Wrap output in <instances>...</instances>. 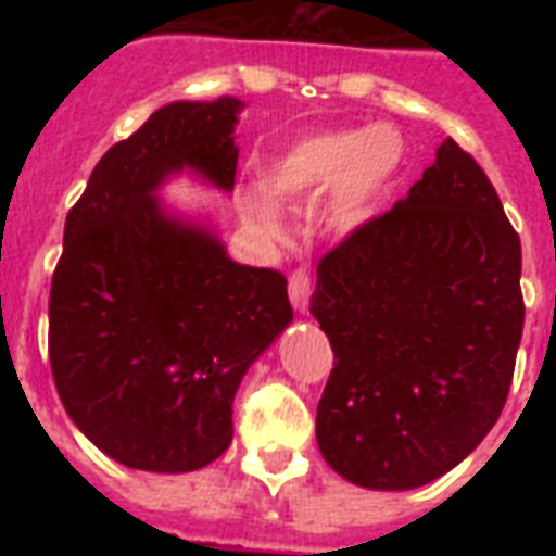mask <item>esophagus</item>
I'll list each match as a JSON object with an SVG mask.
<instances>
[{
	"instance_id": "34e87169",
	"label": "esophagus",
	"mask_w": 556,
	"mask_h": 556,
	"mask_svg": "<svg viewBox=\"0 0 556 556\" xmlns=\"http://www.w3.org/2000/svg\"><path fill=\"white\" fill-rule=\"evenodd\" d=\"M312 274L305 268H296L288 279V296H291V305H294L296 312H305L308 308V296H312Z\"/></svg>"
}]
</instances>
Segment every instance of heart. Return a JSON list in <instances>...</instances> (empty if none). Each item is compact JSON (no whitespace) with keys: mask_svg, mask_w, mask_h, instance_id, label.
I'll return each instance as SVG.
<instances>
[{"mask_svg":"<svg viewBox=\"0 0 556 556\" xmlns=\"http://www.w3.org/2000/svg\"><path fill=\"white\" fill-rule=\"evenodd\" d=\"M406 161V141L395 126L331 129L305 135L288 147L262 176V192L274 204H308L329 190L326 222L338 233H355L369 225L380 201L395 185ZM253 222L279 233V218L262 201H253Z\"/></svg>","mask_w":556,"mask_h":556,"instance_id":"b5f03b06","label":"heart"}]
</instances>
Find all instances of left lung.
Returning <instances> with one entry per match:
<instances>
[{
    "label": "left lung",
    "mask_w": 556,
    "mask_h": 556,
    "mask_svg": "<svg viewBox=\"0 0 556 556\" xmlns=\"http://www.w3.org/2000/svg\"><path fill=\"white\" fill-rule=\"evenodd\" d=\"M522 248L453 138L406 199L317 265L312 314L334 352L317 444L343 479L413 491L479 447L508 397Z\"/></svg>",
    "instance_id": "8db88e82"
}]
</instances>
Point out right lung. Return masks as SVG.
<instances>
[{"label": "right lung", "instance_id": "add662e5", "mask_svg": "<svg viewBox=\"0 0 556 556\" xmlns=\"http://www.w3.org/2000/svg\"><path fill=\"white\" fill-rule=\"evenodd\" d=\"M239 109L161 106L98 161L65 216L51 375L77 430L135 470L190 473L222 456L244 371L294 317L279 270L239 265L207 225L155 199L181 169L233 190Z\"/></svg>", "mask_w": 556, "mask_h": 556}]
</instances>
